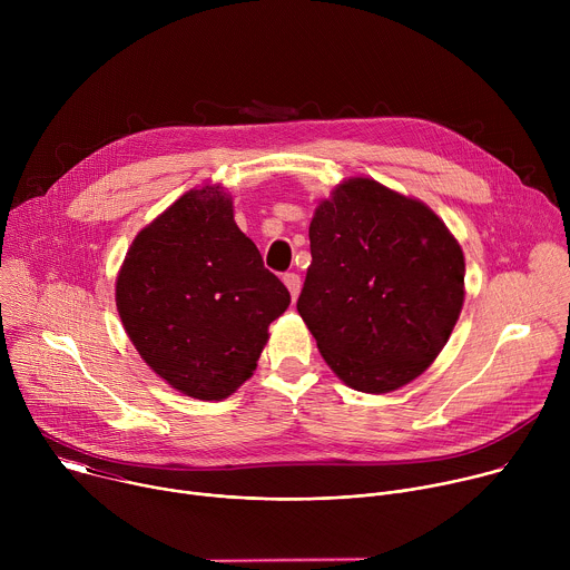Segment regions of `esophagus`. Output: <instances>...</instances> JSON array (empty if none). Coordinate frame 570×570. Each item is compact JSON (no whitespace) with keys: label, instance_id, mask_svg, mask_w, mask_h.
Instances as JSON below:
<instances>
[{"label":"esophagus","instance_id":"obj_1","mask_svg":"<svg viewBox=\"0 0 570 570\" xmlns=\"http://www.w3.org/2000/svg\"><path fill=\"white\" fill-rule=\"evenodd\" d=\"M282 279H284L286 288L291 291V297L295 299V297H297V293H299V288H302V279H299V275H297V273H286Z\"/></svg>","mask_w":570,"mask_h":570}]
</instances>
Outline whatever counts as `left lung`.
Returning a JSON list of instances; mask_svg holds the SVG:
<instances>
[{"instance_id": "8db88e82", "label": "left lung", "mask_w": 570, "mask_h": 570, "mask_svg": "<svg viewBox=\"0 0 570 570\" xmlns=\"http://www.w3.org/2000/svg\"><path fill=\"white\" fill-rule=\"evenodd\" d=\"M297 311L327 365L383 394L417 379L464 302V255L433 209L352 178L315 207Z\"/></svg>"}]
</instances>
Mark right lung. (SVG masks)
Segmentation results:
<instances>
[{
	"mask_svg": "<svg viewBox=\"0 0 570 570\" xmlns=\"http://www.w3.org/2000/svg\"><path fill=\"white\" fill-rule=\"evenodd\" d=\"M288 304L218 185L187 191L146 225L117 277L119 317L139 356L171 387L205 401L253 376L268 324Z\"/></svg>",
	"mask_w": 570,
	"mask_h": 570,
	"instance_id": "obj_1",
	"label": "right lung"
}]
</instances>
